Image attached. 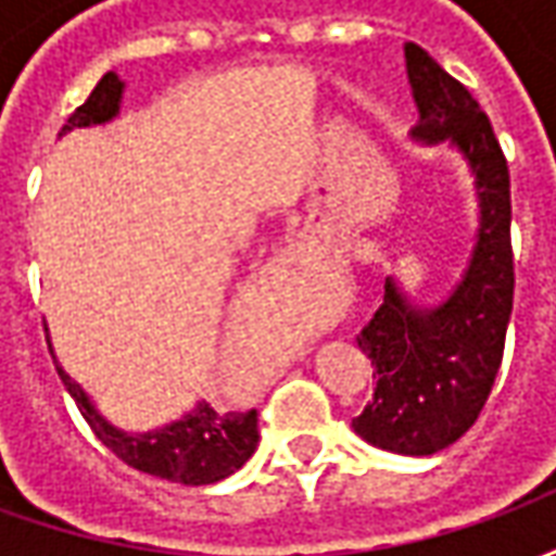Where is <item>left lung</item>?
I'll list each match as a JSON object with an SVG mask.
<instances>
[{
  "mask_svg": "<svg viewBox=\"0 0 556 556\" xmlns=\"http://www.w3.org/2000/svg\"><path fill=\"white\" fill-rule=\"evenodd\" d=\"M405 67L419 122V146L446 142L465 157L477 190V235L462 279L434 306L410 301L393 277L384 303L357 345L375 366V396L351 429L378 450L431 455L477 422L503 361L513 313L509 169L489 115L417 43H405Z\"/></svg>",
  "mask_w": 556,
  "mask_h": 556,
  "instance_id": "obj_1",
  "label": "left lung"
}]
</instances>
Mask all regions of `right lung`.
Segmentation results:
<instances>
[{"instance_id":"add662e5","label":"right lung","mask_w":556,"mask_h":556,"mask_svg":"<svg viewBox=\"0 0 556 556\" xmlns=\"http://www.w3.org/2000/svg\"><path fill=\"white\" fill-rule=\"evenodd\" d=\"M125 83L118 74H103L94 86L89 101L77 106V113L67 118L62 134L74 127H94L113 122L122 110ZM55 361V357H53ZM62 384L77 402L79 414L89 422L98 441L113 450L125 465L137 467L148 477L169 479L181 485H211L231 477L258 446V414L255 410H214L207 402H195L184 417L172 419L166 426L151 431H125L103 417L98 405L71 375L55 363Z\"/></svg>"}]
</instances>
